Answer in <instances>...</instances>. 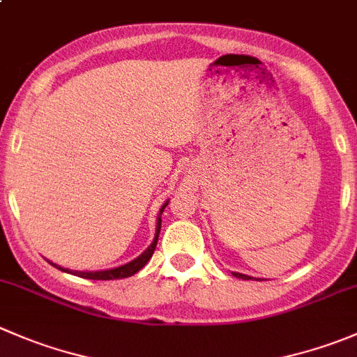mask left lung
Here are the masks:
<instances>
[{"label":"left lung","mask_w":357,"mask_h":357,"mask_svg":"<svg viewBox=\"0 0 357 357\" xmlns=\"http://www.w3.org/2000/svg\"><path fill=\"white\" fill-rule=\"evenodd\" d=\"M231 275H235L237 279H244V281H248V279H252V278H249V275H245V274H238V272H231Z\"/></svg>","instance_id":"8db88e82"}]
</instances>
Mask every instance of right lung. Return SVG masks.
Listing matches in <instances>:
<instances>
[{"mask_svg": "<svg viewBox=\"0 0 357 357\" xmlns=\"http://www.w3.org/2000/svg\"><path fill=\"white\" fill-rule=\"evenodd\" d=\"M169 204V200H165L164 204H162L160 207V213H158V218H157V230H155V237H153V242H151L150 245H148L146 249H144L143 252H141L137 258H134L132 261L126 263V265H120V266H115V268H108V271H96V272H79V271H69V268H62V266L55 265V263H52V265L55 266V268H59V271L62 272H68V274H73V275H78V278H83V279H94V281H113V279H126V278H130V275H134L136 272H139L141 268H143L144 265H146L148 261H150L151 255H153L155 248H157V242H158V234H160V227H162V213H164L165 206Z\"/></svg>", "mask_w": 357, "mask_h": 357, "instance_id": "add662e5", "label": "right lung"}]
</instances>
